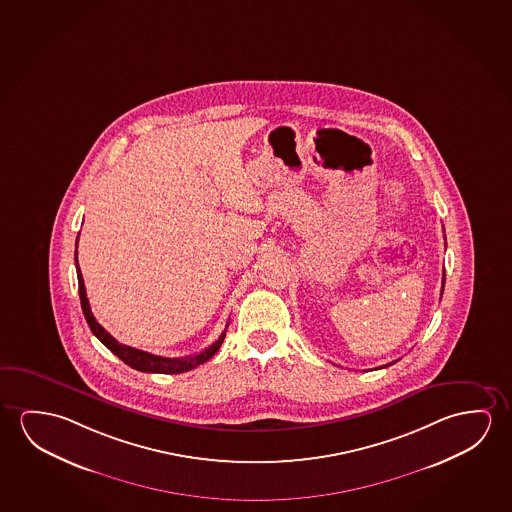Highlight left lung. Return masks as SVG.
Instances as JSON below:
<instances>
[{"label": "left lung", "instance_id": "left-lung-1", "mask_svg": "<svg viewBox=\"0 0 512 512\" xmlns=\"http://www.w3.org/2000/svg\"><path fill=\"white\" fill-rule=\"evenodd\" d=\"M443 287H445V273H443V284H441V294H443ZM392 365V363H390ZM379 369H383V367H379Z\"/></svg>", "mask_w": 512, "mask_h": 512}]
</instances>
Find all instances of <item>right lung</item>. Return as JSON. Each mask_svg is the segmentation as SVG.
Returning a JSON list of instances; mask_svg holds the SVG:
<instances>
[{
    "instance_id": "obj_1",
    "label": "right lung",
    "mask_w": 512,
    "mask_h": 512,
    "mask_svg": "<svg viewBox=\"0 0 512 512\" xmlns=\"http://www.w3.org/2000/svg\"><path fill=\"white\" fill-rule=\"evenodd\" d=\"M76 246H78V243H76ZM74 255H78V250L74 252ZM74 260H76V273H78L81 308H83V314H85V319H87L90 330H92V333H94L97 339L103 342L104 346L110 349L111 353L117 354L118 358L126 363V365H129V367L140 370V372H152V374H181V372H188V370L195 369V367L207 362L209 358H213L214 354L218 353V349H220L221 344H223V339H225L228 323L216 342H213L209 347H205L202 353L195 354V356H188V358H163V356L145 353V351H140V349H134V347L120 344V342H117V340L111 337L108 331L104 330L101 324L95 321L94 314H92V310H90V303H88L87 291H85V282H83V276H81V269H79L78 266V257Z\"/></svg>"
}]
</instances>
